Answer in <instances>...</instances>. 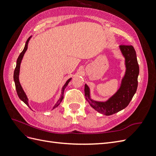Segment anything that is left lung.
Returning <instances> with one entry per match:
<instances>
[{
	"label": "left lung",
	"mask_w": 156,
	"mask_h": 156,
	"mask_svg": "<svg viewBox=\"0 0 156 156\" xmlns=\"http://www.w3.org/2000/svg\"><path fill=\"white\" fill-rule=\"evenodd\" d=\"M125 58L126 72L117 92L106 101H98L90 98V88L84 85V95L90 106L101 114L109 116L124 109L129 105L136 91L138 86L139 67L136 52L132 45L119 46Z\"/></svg>",
	"instance_id": "obj_1"
}]
</instances>
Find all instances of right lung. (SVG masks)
I'll return each mask as SVG.
<instances>
[{
    "label": "right lung",
    "mask_w": 156,
    "mask_h": 156,
    "mask_svg": "<svg viewBox=\"0 0 156 156\" xmlns=\"http://www.w3.org/2000/svg\"><path fill=\"white\" fill-rule=\"evenodd\" d=\"M32 36H30L29 38H28V40H27L26 41V44H25V48L24 49H23V51L21 52V53H20V56H19V57L17 60V63H16V67L15 68V70H14V73H13V79H14V82H15V85H16V91H17V95L19 96V98H20V100L21 101H23V102H24L25 104L28 106L29 107V102H28V101H29V100H28V98L26 95V94L25 93L24 90H23V89L21 85V84L20 83V80H19V75H20V65H21V60L23 58V56H24L25 53L26 51L27 50V48H28V44H29V41L30 40V39L31 38ZM71 79H72V78L69 79L68 81L66 82V83L64 84V85L63 86L62 88V92H61V96H60V98H59V100H58V101L56 103V104L54 105L53 109H54L55 108H56V107H58L60 103L62 102V100H63V98H64V89L66 88V87L68 86V83H69V81H71Z\"/></svg>",
    "instance_id": "right-lung-1"
}]
</instances>
